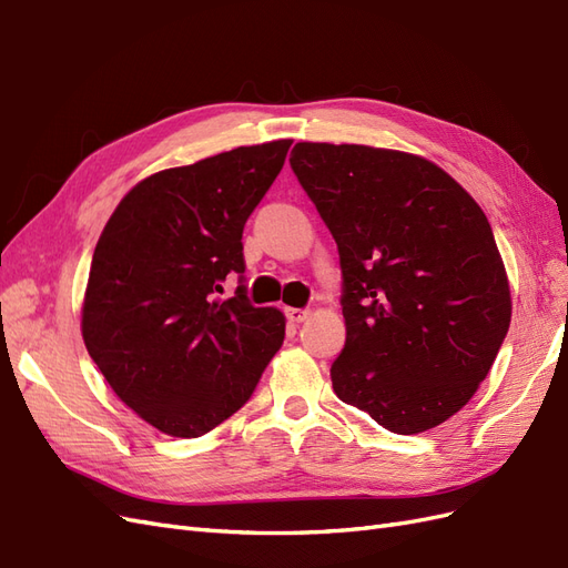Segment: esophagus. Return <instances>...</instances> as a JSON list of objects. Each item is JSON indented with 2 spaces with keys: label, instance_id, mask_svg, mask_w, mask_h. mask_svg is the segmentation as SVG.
Here are the masks:
<instances>
[{
  "label": "esophagus",
  "instance_id": "34e87169",
  "mask_svg": "<svg viewBox=\"0 0 568 568\" xmlns=\"http://www.w3.org/2000/svg\"><path fill=\"white\" fill-rule=\"evenodd\" d=\"M286 320L294 322V324H301L303 320H307V315H311V311H305V307H286Z\"/></svg>",
  "mask_w": 568,
  "mask_h": 568
}]
</instances>
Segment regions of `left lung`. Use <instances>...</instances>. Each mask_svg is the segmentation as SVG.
Listing matches in <instances>:
<instances>
[{
  "mask_svg": "<svg viewBox=\"0 0 568 568\" xmlns=\"http://www.w3.org/2000/svg\"><path fill=\"white\" fill-rule=\"evenodd\" d=\"M288 163L338 246L346 346L334 393L393 434L450 419L488 376L511 320L488 217L412 153L301 142Z\"/></svg>",
  "mask_w": 568,
  "mask_h": 568,
  "instance_id": "1",
  "label": "left lung"
}]
</instances>
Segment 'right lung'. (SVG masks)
Returning <instances> with one entry per match:
<instances>
[{"label": "right lung", "mask_w": 568, "mask_h": 568, "mask_svg": "<svg viewBox=\"0 0 568 568\" xmlns=\"http://www.w3.org/2000/svg\"><path fill=\"white\" fill-rule=\"evenodd\" d=\"M291 140L239 146L146 178L101 232L82 338L144 422L196 438L242 407L284 341V315L248 301L244 225ZM230 273L235 296L216 298Z\"/></svg>", "instance_id": "1"}]
</instances>
